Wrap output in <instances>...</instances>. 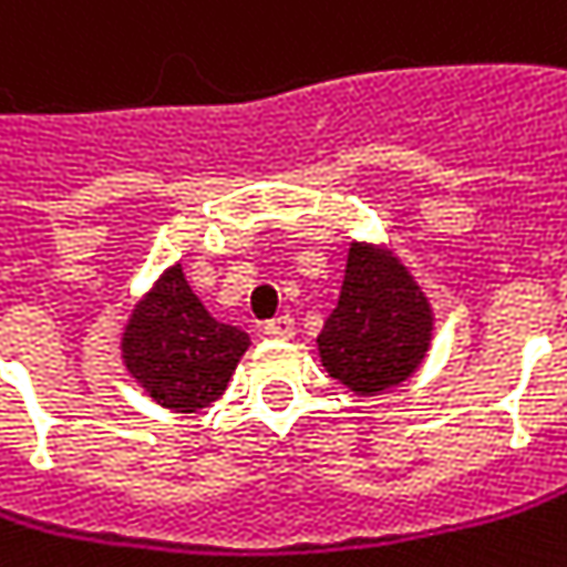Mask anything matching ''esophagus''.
I'll return each instance as SVG.
<instances>
[{
  "label": "esophagus",
  "mask_w": 567,
  "mask_h": 567,
  "mask_svg": "<svg viewBox=\"0 0 567 567\" xmlns=\"http://www.w3.org/2000/svg\"><path fill=\"white\" fill-rule=\"evenodd\" d=\"M269 337H276V340H288V337H295V320L288 315L272 317V320H266V327H262Z\"/></svg>",
  "instance_id": "obj_1"
}]
</instances>
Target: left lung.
Wrapping results in <instances>:
<instances>
[{"label":"left lung","mask_w":567,"mask_h":567,"mask_svg":"<svg viewBox=\"0 0 567 567\" xmlns=\"http://www.w3.org/2000/svg\"><path fill=\"white\" fill-rule=\"evenodd\" d=\"M433 340V308L411 269L391 250L352 244L333 315L317 352L323 369L359 398L408 382Z\"/></svg>","instance_id":"8db88e82"}]
</instances>
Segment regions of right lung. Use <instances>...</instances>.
<instances>
[{"label":"right lung","instance_id":"add662e5","mask_svg":"<svg viewBox=\"0 0 567 567\" xmlns=\"http://www.w3.org/2000/svg\"><path fill=\"white\" fill-rule=\"evenodd\" d=\"M247 350L250 333L208 315L185 282L183 262L153 282L121 333V362L131 379L176 414L215 404Z\"/></svg>","mask_w":567,"mask_h":567}]
</instances>
